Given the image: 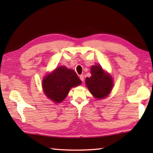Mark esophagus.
<instances>
[{"label": "esophagus", "mask_w": 153, "mask_h": 153, "mask_svg": "<svg viewBox=\"0 0 153 153\" xmlns=\"http://www.w3.org/2000/svg\"><path fill=\"white\" fill-rule=\"evenodd\" d=\"M79 78H80L81 80L82 81V82H83V81H84V76H83V75H80Z\"/></svg>", "instance_id": "1"}]
</instances>
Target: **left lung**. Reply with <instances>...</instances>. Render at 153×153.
<instances>
[{"label":"left lung","mask_w":153,"mask_h":153,"mask_svg":"<svg viewBox=\"0 0 153 153\" xmlns=\"http://www.w3.org/2000/svg\"><path fill=\"white\" fill-rule=\"evenodd\" d=\"M91 76L86 77L85 79L87 88L95 98H105L112 89V77L100 65H95L91 68Z\"/></svg>","instance_id":"left-lung-1"}]
</instances>
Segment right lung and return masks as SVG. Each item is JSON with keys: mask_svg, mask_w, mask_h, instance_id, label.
<instances>
[{"mask_svg": "<svg viewBox=\"0 0 153 153\" xmlns=\"http://www.w3.org/2000/svg\"><path fill=\"white\" fill-rule=\"evenodd\" d=\"M82 81L75 71L66 66L56 68L45 76L43 82V91L48 99L56 103L62 102L71 87L79 85Z\"/></svg>", "mask_w": 153, "mask_h": 153, "instance_id": "add662e5", "label": "right lung"}]
</instances>
